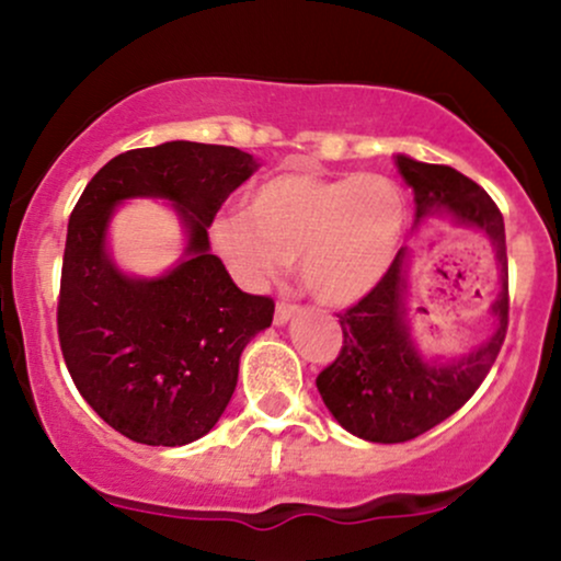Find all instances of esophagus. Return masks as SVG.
<instances>
[{
    "label": "esophagus",
    "instance_id": "esophagus-1",
    "mask_svg": "<svg viewBox=\"0 0 561 561\" xmlns=\"http://www.w3.org/2000/svg\"><path fill=\"white\" fill-rule=\"evenodd\" d=\"M298 311H300V308L295 306V302L279 300V302H276V311H274V324H287V321L293 319Z\"/></svg>",
    "mask_w": 561,
    "mask_h": 561
}]
</instances>
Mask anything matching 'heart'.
<instances>
[{"label":"heart","instance_id":"obj_1","mask_svg":"<svg viewBox=\"0 0 561 561\" xmlns=\"http://www.w3.org/2000/svg\"><path fill=\"white\" fill-rule=\"evenodd\" d=\"M405 224L409 199L382 173L285 171L250 192L244 216H216L210 242L250 285L272 279L282 263H298L302 287L313 298L347 306L390 272Z\"/></svg>","mask_w":561,"mask_h":561}]
</instances>
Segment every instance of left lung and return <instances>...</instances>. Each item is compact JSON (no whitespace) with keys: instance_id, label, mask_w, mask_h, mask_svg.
<instances>
[{"instance_id":"obj_1","label":"left lung","mask_w":561,"mask_h":561,"mask_svg":"<svg viewBox=\"0 0 561 561\" xmlns=\"http://www.w3.org/2000/svg\"><path fill=\"white\" fill-rule=\"evenodd\" d=\"M396 169L414 190L416 218L450 214L491 237L501 266V293L491 311L495 332L485 345L450 364H427L405 324L403 253L385 279L356 306L337 313L343 347L317 377L327 409L347 433L371 443H405L448 420L480 388L499 358L508 327L504 216L491 195L450 165L396 156Z\"/></svg>"}]
</instances>
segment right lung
Returning a JSON list of instances; mask_svg holds the SVG:
<instances>
[{"label":"right lung","instance_id":"obj_1","mask_svg":"<svg viewBox=\"0 0 561 561\" xmlns=\"http://www.w3.org/2000/svg\"><path fill=\"white\" fill-rule=\"evenodd\" d=\"M255 169L237 147H141L102 165L70 214L57 337L83 401L128 440L186 446L210 433L244 345L272 327L274 300L242 293L208 242L224 199ZM126 196L171 198L191 231L185 261L160 280L124 277L104 253L106 221Z\"/></svg>","mask_w":561,"mask_h":561}]
</instances>
